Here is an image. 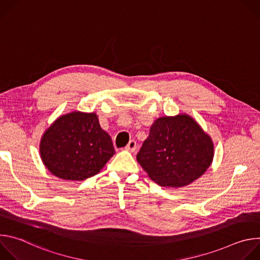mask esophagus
I'll use <instances>...</instances> for the list:
<instances>
[{
    "mask_svg": "<svg viewBox=\"0 0 260 260\" xmlns=\"http://www.w3.org/2000/svg\"><path fill=\"white\" fill-rule=\"evenodd\" d=\"M125 149H126L127 151L135 152V151H136V149H137V143H136V141H134V140L129 141V142H128V144H127V145H126V147H125Z\"/></svg>",
    "mask_w": 260,
    "mask_h": 260,
    "instance_id": "34e87169",
    "label": "esophagus"
}]
</instances>
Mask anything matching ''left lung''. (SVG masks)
I'll list each match as a JSON object with an SVG mask.
<instances>
[{
  "label": "left lung",
  "instance_id": "obj_1",
  "mask_svg": "<svg viewBox=\"0 0 260 260\" xmlns=\"http://www.w3.org/2000/svg\"><path fill=\"white\" fill-rule=\"evenodd\" d=\"M214 156L212 139L189 115L156 119L137 160L155 183L182 187L200 178Z\"/></svg>",
  "mask_w": 260,
  "mask_h": 260
}]
</instances>
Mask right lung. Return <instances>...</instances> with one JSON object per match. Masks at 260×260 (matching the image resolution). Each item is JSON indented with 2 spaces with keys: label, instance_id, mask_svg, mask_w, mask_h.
<instances>
[{
  "label": "right lung",
  "instance_id": "right-lung-1",
  "mask_svg": "<svg viewBox=\"0 0 260 260\" xmlns=\"http://www.w3.org/2000/svg\"><path fill=\"white\" fill-rule=\"evenodd\" d=\"M115 153L112 140L95 113L75 111L57 118L44 133L40 154L50 173L82 181L96 175Z\"/></svg>",
  "mask_w": 260,
  "mask_h": 260
}]
</instances>
